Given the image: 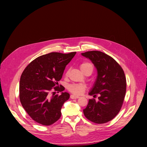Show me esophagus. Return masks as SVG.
Segmentation results:
<instances>
[{"label":"esophagus","mask_w":147,"mask_h":147,"mask_svg":"<svg viewBox=\"0 0 147 147\" xmlns=\"http://www.w3.org/2000/svg\"><path fill=\"white\" fill-rule=\"evenodd\" d=\"M70 98H71V99H78V98H79V96H75V95H70Z\"/></svg>","instance_id":"esophagus-1"}]
</instances>
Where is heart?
<instances>
[{
  "instance_id": "obj_1",
  "label": "heart",
  "mask_w": 147,
  "mask_h": 147,
  "mask_svg": "<svg viewBox=\"0 0 147 147\" xmlns=\"http://www.w3.org/2000/svg\"><path fill=\"white\" fill-rule=\"evenodd\" d=\"M80 69L82 72H83L84 70L90 68L93 70V65H92L90 63H88V62H85V63H83L80 65ZM68 73H66V75H67ZM86 87L83 84L81 83H73L71 84L68 86V90L71 92V93L73 94L76 95H82L83 92L85 90Z\"/></svg>"
}]
</instances>
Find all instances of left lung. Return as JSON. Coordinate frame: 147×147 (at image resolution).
I'll return each instance as SVG.
<instances>
[{
  "mask_svg": "<svg viewBox=\"0 0 147 147\" xmlns=\"http://www.w3.org/2000/svg\"><path fill=\"white\" fill-rule=\"evenodd\" d=\"M89 58L98 71L94 86L89 95H99L98 101L89 100L83 113L89 120L102 124L113 120L119 113L126 91V79L121 67L111 57L101 51L82 53Z\"/></svg>",
  "mask_w": 147,
  "mask_h": 147,
  "instance_id": "obj_1",
  "label": "left lung"
}]
</instances>
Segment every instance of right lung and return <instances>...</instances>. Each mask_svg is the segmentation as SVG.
<instances>
[{
    "mask_svg": "<svg viewBox=\"0 0 147 147\" xmlns=\"http://www.w3.org/2000/svg\"><path fill=\"white\" fill-rule=\"evenodd\" d=\"M76 52H51L32 61L23 71L20 82V99L22 107L36 122L49 126L59 119L61 110L69 98L67 92L61 95L55 91L63 92L64 86L58 82L63 76L66 65ZM53 93V95H50Z\"/></svg>",
    "mask_w": 147,
    "mask_h": 147,
    "instance_id": "right-lung-1",
    "label": "right lung"
}]
</instances>
